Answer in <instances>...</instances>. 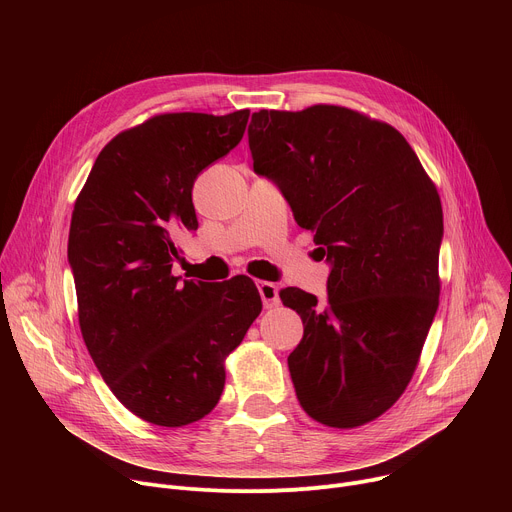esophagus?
<instances>
[{
  "mask_svg": "<svg viewBox=\"0 0 512 512\" xmlns=\"http://www.w3.org/2000/svg\"><path fill=\"white\" fill-rule=\"evenodd\" d=\"M257 287H259V294H261V300H263L265 308L279 306V287L275 283H271V281H257Z\"/></svg>",
  "mask_w": 512,
  "mask_h": 512,
  "instance_id": "esophagus-1",
  "label": "esophagus"
}]
</instances>
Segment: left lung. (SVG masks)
Segmentation results:
<instances>
[{
	"mask_svg": "<svg viewBox=\"0 0 512 512\" xmlns=\"http://www.w3.org/2000/svg\"><path fill=\"white\" fill-rule=\"evenodd\" d=\"M249 148L332 263L326 308L279 291L304 322L287 356L298 401L328 427L369 423L407 389L440 304V194L393 125L348 107L261 109Z\"/></svg>",
	"mask_w": 512,
	"mask_h": 512,
	"instance_id": "1",
	"label": "left lung"
}]
</instances>
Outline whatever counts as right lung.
Returning a JSON list of instances; mask_svg holds the SVG:
<instances>
[{
    "mask_svg": "<svg viewBox=\"0 0 512 512\" xmlns=\"http://www.w3.org/2000/svg\"><path fill=\"white\" fill-rule=\"evenodd\" d=\"M249 109L160 113L117 133L77 196L68 233L79 326L113 395L137 417L182 427L225 389V360L261 314L255 283L176 277L174 235L198 227L196 176L243 139Z\"/></svg>",
    "mask_w": 512,
    "mask_h": 512,
    "instance_id": "add662e5",
    "label": "right lung"
}]
</instances>
